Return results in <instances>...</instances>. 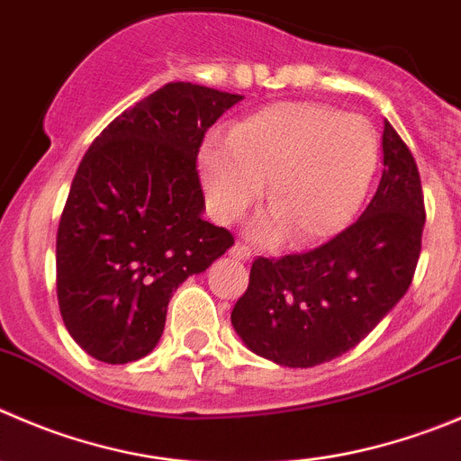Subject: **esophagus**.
<instances>
[{
  "label": "esophagus",
  "mask_w": 461,
  "mask_h": 461,
  "mask_svg": "<svg viewBox=\"0 0 461 461\" xmlns=\"http://www.w3.org/2000/svg\"><path fill=\"white\" fill-rule=\"evenodd\" d=\"M230 253H233V258H238V260H251V256H253V251L244 242L235 244V247L230 249Z\"/></svg>",
  "instance_id": "1"
}]
</instances>
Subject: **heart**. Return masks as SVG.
Masks as SVG:
<instances>
[{"label": "heart", "instance_id": "1", "mask_svg": "<svg viewBox=\"0 0 461 461\" xmlns=\"http://www.w3.org/2000/svg\"><path fill=\"white\" fill-rule=\"evenodd\" d=\"M374 126L359 115L317 104H276L230 126L226 144L201 151V181L210 212L233 223L260 199L271 208L253 235L312 244L346 228L378 167Z\"/></svg>", "mask_w": 461, "mask_h": 461}]
</instances>
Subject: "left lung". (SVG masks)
<instances>
[{
    "label": "left lung",
    "mask_w": 461,
    "mask_h": 461,
    "mask_svg": "<svg viewBox=\"0 0 461 461\" xmlns=\"http://www.w3.org/2000/svg\"><path fill=\"white\" fill-rule=\"evenodd\" d=\"M383 153V178L357 221L308 253L253 260L230 321L256 355L296 369L330 362L405 296L420 256L423 187L389 122Z\"/></svg>",
    "instance_id": "8db88e82"
}]
</instances>
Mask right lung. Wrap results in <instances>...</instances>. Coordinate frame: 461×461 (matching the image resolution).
<instances>
[{"label": "right lung", "mask_w": 461, "mask_h": 461, "mask_svg": "<svg viewBox=\"0 0 461 461\" xmlns=\"http://www.w3.org/2000/svg\"><path fill=\"white\" fill-rule=\"evenodd\" d=\"M240 99L167 83L115 117L83 156L56 235V296L72 339L99 362L151 353L178 285L235 244L201 217L196 156Z\"/></svg>", "instance_id": "1"}]
</instances>
